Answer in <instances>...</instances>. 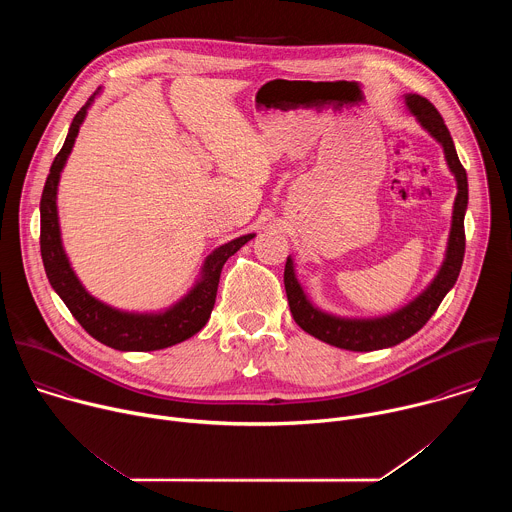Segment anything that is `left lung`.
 Returning <instances> with one entry per match:
<instances>
[{
  "label": "left lung",
  "mask_w": 512,
  "mask_h": 512,
  "mask_svg": "<svg viewBox=\"0 0 512 512\" xmlns=\"http://www.w3.org/2000/svg\"><path fill=\"white\" fill-rule=\"evenodd\" d=\"M405 101H407L409 111L417 117V121L444 145L448 166L454 172L456 182H458V196L454 202L452 231H450L446 261H444L440 273H437V277L431 281V285L423 291L417 300H413L409 306H405L403 310H399L391 316L377 318V320H344V318H336V316L324 314L318 308H314L308 302L304 289L300 287V283L296 279L294 261H291L289 257L285 261L283 283H285L289 310H291V316H294L296 324L326 344L354 350V352L389 348V346H395V344L407 340L417 330H421L425 326V322L435 314V310L440 308L448 291L454 287V283L460 275V269H462V261H464V251H466L464 214H466V206H468L466 170L460 164L452 135H450L442 115L437 113V109L421 95H407Z\"/></svg>",
  "instance_id": "left-lung-1"
}]
</instances>
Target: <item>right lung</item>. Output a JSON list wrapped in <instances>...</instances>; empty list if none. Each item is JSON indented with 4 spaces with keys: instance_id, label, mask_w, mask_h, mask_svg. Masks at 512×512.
I'll return each instance as SVG.
<instances>
[{
    "instance_id": "add662e5",
    "label": "right lung",
    "mask_w": 512,
    "mask_h": 512,
    "mask_svg": "<svg viewBox=\"0 0 512 512\" xmlns=\"http://www.w3.org/2000/svg\"><path fill=\"white\" fill-rule=\"evenodd\" d=\"M95 95H91L87 105H83V109L75 115V119H72L64 145L50 166V174L42 190L40 253L44 261V269L50 285L54 287L60 300L66 304L70 314L75 316V320L101 344L111 346L115 350H135V352L168 348L178 342H184L186 338L194 336L204 328L214 308L218 279H221L223 265L255 235L239 237L212 251L204 261L202 279L190 289V294L186 298H182L176 306H172L162 314L119 312L95 300L91 294H87L85 287L77 279L75 271L70 269V263L62 251L58 212H56V186H58L64 162L72 150V145H75L79 127Z\"/></svg>"
}]
</instances>
